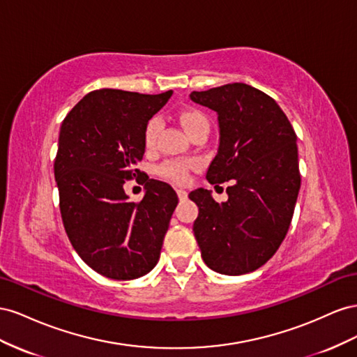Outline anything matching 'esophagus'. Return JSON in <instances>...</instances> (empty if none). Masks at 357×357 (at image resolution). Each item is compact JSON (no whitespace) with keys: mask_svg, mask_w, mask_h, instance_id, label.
<instances>
[{"mask_svg":"<svg viewBox=\"0 0 357 357\" xmlns=\"http://www.w3.org/2000/svg\"><path fill=\"white\" fill-rule=\"evenodd\" d=\"M176 195H178V197H179V200H185L187 199V191L185 190H182V188H178L176 190Z\"/></svg>","mask_w":357,"mask_h":357,"instance_id":"obj_1","label":"esophagus"}]
</instances>
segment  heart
I'll use <instances>...</instances> for the list:
<instances>
[{"mask_svg":"<svg viewBox=\"0 0 357 357\" xmlns=\"http://www.w3.org/2000/svg\"><path fill=\"white\" fill-rule=\"evenodd\" d=\"M181 122L187 131L195 128L197 126H208L206 118L203 116L197 110H185L181 112ZM161 130V119L158 116H154L149 119L145 128V146L148 149L155 146V142L158 137V133ZM191 169V162H182V161H169L166 165L160 167V173L162 176H166L175 182H185L188 178V170Z\"/></svg>","mask_w":357,"mask_h":357,"instance_id":"heart-1","label":"heart"}]
</instances>
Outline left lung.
Segmentation results:
<instances>
[{"label": "left lung", "mask_w": 357, "mask_h": 357, "mask_svg": "<svg viewBox=\"0 0 357 357\" xmlns=\"http://www.w3.org/2000/svg\"><path fill=\"white\" fill-rule=\"evenodd\" d=\"M195 103L218 116L220 144L206 179L231 181L229 199L217 203L197 188L192 224L202 259L224 275H243L266 263L287 235L301 175L298 137L277 101L247 84L192 91Z\"/></svg>", "instance_id": "obj_1"}]
</instances>
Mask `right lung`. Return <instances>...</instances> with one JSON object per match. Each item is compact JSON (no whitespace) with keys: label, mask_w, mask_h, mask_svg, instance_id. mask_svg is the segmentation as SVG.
<instances>
[{"label":"right lung","mask_w":357,"mask_h":357,"mask_svg":"<svg viewBox=\"0 0 357 357\" xmlns=\"http://www.w3.org/2000/svg\"><path fill=\"white\" fill-rule=\"evenodd\" d=\"M172 94L93 91L61 124L54 162L61 217L79 257L103 277L135 280L158 263L176 192L142 175L146 196L136 204L123 184L142 174L146 124Z\"/></svg>","instance_id":"obj_1"}]
</instances>
